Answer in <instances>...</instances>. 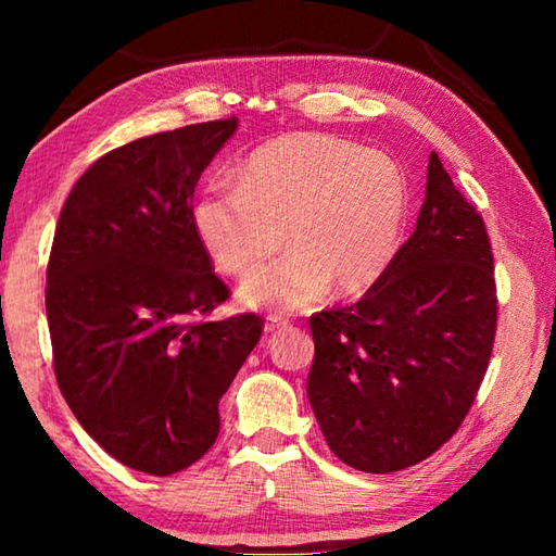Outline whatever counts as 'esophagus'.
I'll use <instances>...</instances> for the list:
<instances>
[{"mask_svg":"<svg viewBox=\"0 0 556 556\" xmlns=\"http://www.w3.org/2000/svg\"><path fill=\"white\" fill-rule=\"evenodd\" d=\"M287 326L285 318H277V316H269L267 324H265V333H275V331H281V328Z\"/></svg>","mask_w":556,"mask_h":556,"instance_id":"esophagus-1","label":"esophagus"}]
</instances>
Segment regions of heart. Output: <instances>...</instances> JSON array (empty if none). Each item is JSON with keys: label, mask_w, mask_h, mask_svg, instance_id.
I'll return each instance as SVG.
<instances>
[{"label": "heart", "mask_w": 556, "mask_h": 556, "mask_svg": "<svg viewBox=\"0 0 556 556\" xmlns=\"http://www.w3.org/2000/svg\"><path fill=\"white\" fill-rule=\"evenodd\" d=\"M407 178L390 154L324 131L262 144L235 188L213 186L193 205V228L211 260L250 277L287 244L291 255L240 287L248 308L301 312L336 289L368 291L397 255Z\"/></svg>", "instance_id": "b5f03b06"}]
</instances>
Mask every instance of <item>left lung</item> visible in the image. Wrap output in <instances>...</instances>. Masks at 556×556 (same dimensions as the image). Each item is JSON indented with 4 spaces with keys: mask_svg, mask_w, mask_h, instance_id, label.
<instances>
[{
    "mask_svg": "<svg viewBox=\"0 0 556 556\" xmlns=\"http://www.w3.org/2000/svg\"><path fill=\"white\" fill-rule=\"evenodd\" d=\"M306 392L328 448L365 473L429 458L466 419L497 299L481 213L431 152L417 228L357 304L312 316Z\"/></svg>",
    "mask_w": 556,
    "mask_h": 556,
    "instance_id": "8db88e82",
    "label": "left lung"
}]
</instances>
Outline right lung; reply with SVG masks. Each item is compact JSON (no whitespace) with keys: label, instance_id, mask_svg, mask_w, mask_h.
<instances>
[{"label":"right lung","instance_id":"right-lung-1","mask_svg":"<svg viewBox=\"0 0 556 556\" xmlns=\"http://www.w3.org/2000/svg\"><path fill=\"white\" fill-rule=\"evenodd\" d=\"M238 117L135 139L73 186L46 271L59 388L112 458L149 476L195 464L262 318L199 321L230 296L193 228V191Z\"/></svg>","mask_w":556,"mask_h":556}]
</instances>
